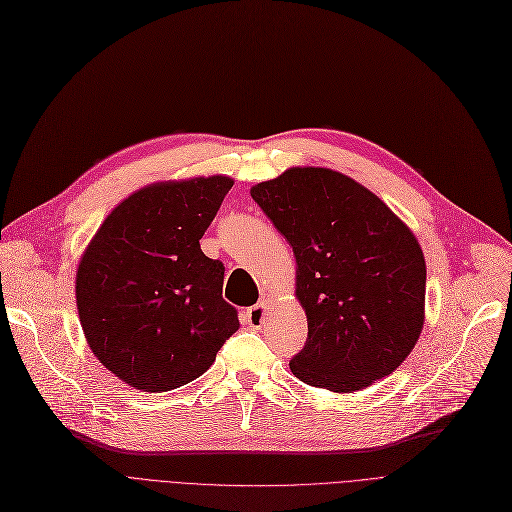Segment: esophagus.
I'll use <instances>...</instances> for the list:
<instances>
[{"mask_svg":"<svg viewBox=\"0 0 512 512\" xmlns=\"http://www.w3.org/2000/svg\"><path fill=\"white\" fill-rule=\"evenodd\" d=\"M265 315H267V307H265L263 303H257V305H253L251 309H247L245 321L249 324V328L259 330V328L265 324Z\"/></svg>","mask_w":512,"mask_h":512,"instance_id":"1","label":"esophagus"}]
</instances>
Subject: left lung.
<instances>
[{
  "label": "left lung",
  "instance_id": "obj_1",
  "mask_svg": "<svg viewBox=\"0 0 512 512\" xmlns=\"http://www.w3.org/2000/svg\"><path fill=\"white\" fill-rule=\"evenodd\" d=\"M251 197L297 259L307 342L290 369L309 386L357 392L415 348L425 317V259L415 234L353 178L290 168Z\"/></svg>",
  "mask_w": 512,
  "mask_h": 512
}]
</instances>
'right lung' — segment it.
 Listing matches in <instances>:
<instances>
[{"label": "right lung", "instance_id": "1", "mask_svg": "<svg viewBox=\"0 0 512 512\" xmlns=\"http://www.w3.org/2000/svg\"><path fill=\"white\" fill-rule=\"evenodd\" d=\"M234 180L155 182L124 199L80 257L76 307L93 355L143 392L203 375L238 330L224 263L199 240Z\"/></svg>", "mask_w": 512, "mask_h": 512}]
</instances>
